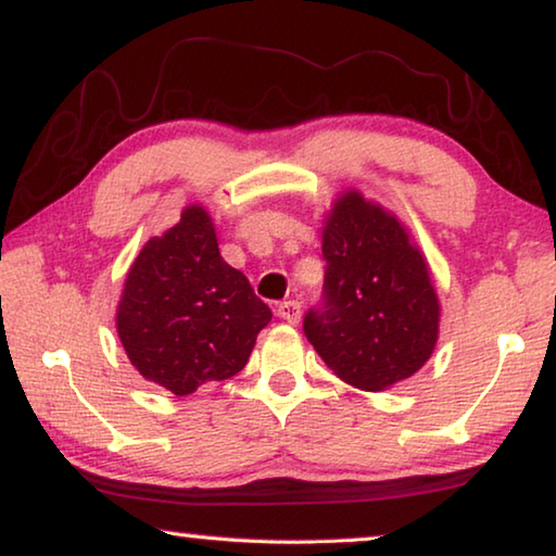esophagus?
<instances>
[{
  "label": "esophagus",
  "instance_id": "1",
  "mask_svg": "<svg viewBox=\"0 0 556 556\" xmlns=\"http://www.w3.org/2000/svg\"><path fill=\"white\" fill-rule=\"evenodd\" d=\"M277 316H279V318H285L287 324H299V318H301V306H299V301H294V299L279 301V304H277Z\"/></svg>",
  "mask_w": 556,
  "mask_h": 556
}]
</instances>
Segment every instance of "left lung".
Returning <instances> with one entry per match:
<instances>
[{"mask_svg": "<svg viewBox=\"0 0 556 556\" xmlns=\"http://www.w3.org/2000/svg\"><path fill=\"white\" fill-rule=\"evenodd\" d=\"M321 250L324 294L304 316L308 343L353 388L378 392L412 378L437 345L439 301L400 220L351 191L328 215Z\"/></svg>", "mask_w": 556, "mask_h": 556, "instance_id": "left-lung-1", "label": "left lung"}]
</instances>
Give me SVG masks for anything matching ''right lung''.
<instances>
[{"instance_id": "1", "label": "right lung", "mask_w": 556, "mask_h": 556, "mask_svg": "<svg viewBox=\"0 0 556 556\" xmlns=\"http://www.w3.org/2000/svg\"><path fill=\"white\" fill-rule=\"evenodd\" d=\"M269 318L248 277L220 257L208 213L188 205L131 265L117 333L147 380L184 397L240 372Z\"/></svg>"}]
</instances>
